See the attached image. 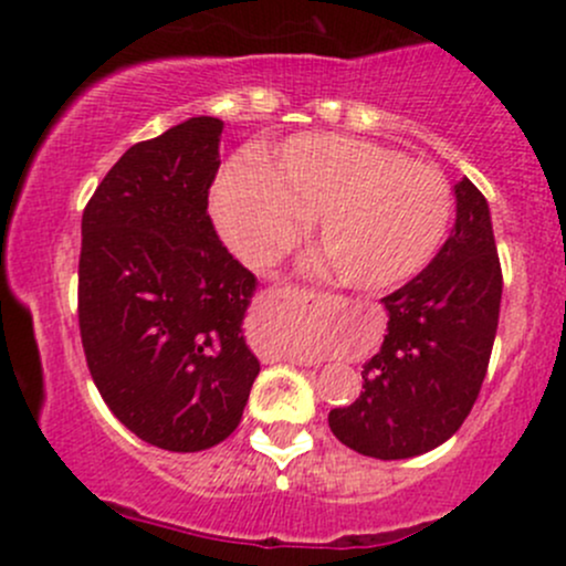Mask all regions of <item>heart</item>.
I'll use <instances>...</instances> for the list:
<instances>
[{"instance_id": "obj_1", "label": "heart", "mask_w": 566, "mask_h": 566, "mask_svg": "<svg viewBox=\"0 0 566 566\" xmlns=\"http://www.w3.org/2000/svg\"><path fill=\"white\" fill-rule=\"evenodd\" d=\"M316 216L329 271L348 287L407 282L437 255L452 218V188L433 165L348 135L284 140L269 165L233 159L216 186V218L233 250L269 263Z\"/></svg>"}]
</instances>
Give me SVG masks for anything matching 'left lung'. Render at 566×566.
<instances>
[{"label":"left lung","instance_id":"8db88e82","mask_svg":"<svg viewBox=\"0 0 566 566\" xmlns=\"http://www.w3.org/2000/svg\"><path fill=\"white\" fill-rule=\"evenodd\" d=\"M454 201V229L437 258L382 297L388 333L361 369L365 391L329 412L335 437L367 458H415L444 444L484 382L503 271L482 191L463 178Z\"/></svg>","mask_w":566,"mask_h":566}]
</instances>
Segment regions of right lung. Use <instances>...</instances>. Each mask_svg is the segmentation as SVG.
Instances as JSON below:
<instances>
[{
    "instance_id": "obj_1",
    "label": "right lung",
    "mask_w": 566,
    "mask_h": 566,
    "mask_svg": "<svg viewBox=\"0 0 566 566\" xmlns=\"http://www.w3.org/2000/svg\"><path fill=\"white\" fill-rule=\"evenodd\" d=\"M220 133L216 116H191L135 143L82 216L90 375L122 426L170 452L229 439L261 373L242 329L258 279L207 216Z\"/></svg>"
}]
</instances>
